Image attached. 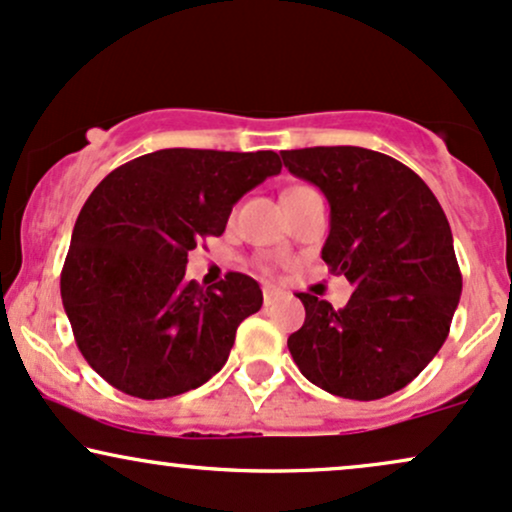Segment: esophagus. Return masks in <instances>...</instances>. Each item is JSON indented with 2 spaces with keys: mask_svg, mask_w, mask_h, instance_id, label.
<instances>
[{
  "mask_svg": "<svg viewBox=\"0 0 512 512\" xmlns=\"http://www.w3.org/2000/svg\"><path fill=\"white\" fill-rule=\"evenodd\" d=\"M262 295H264V305H274V303H279V300H281L286 293H283L281 288H276V286H264Z\"/></svg>",
  "mask_w": 512,
  "mask_h": 512,
  "instance_id": "esophagus-1",
  "label": "esophagus"
}]
</instances>
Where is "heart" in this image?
<instances>
[{
	"label": "heart",
	"mask_w": 512,
	"mask_h": 512,
	"mask_svg": "<svg viewBox=\"0 0 512 512\" xmlns=\"http://www.w3.org/2000/svg\"><path fill=\"white\" fill-rule=\"evenodd\" d=\"M293 190H295V188H293Z\"/></svg>",
	"instance_id": "heart-1"
}]
</instances>
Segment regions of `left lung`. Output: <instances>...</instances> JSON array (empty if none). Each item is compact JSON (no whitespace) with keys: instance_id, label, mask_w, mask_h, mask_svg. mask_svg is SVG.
<instances>
[{"instance_id":"1","label":"left lung","mask_w":512,"mask_h":512,"mask_svg":"<svg viewBox=\"0 0 512 512\" xmlns=\"http://www.w3.org/2000/svg\"><path fill=\"white\" fill-rule=\"evenodd\" d=\"M281 157L329 200L322 260L353 286L341 310L298 293L305 324L288 336L293 362L334 396H391L439 353L463 291L446 214L415 171L381 152L341 145Z\"/></svg>"}]
</instances>
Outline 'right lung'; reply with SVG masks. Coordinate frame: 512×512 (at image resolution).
<instances>
[{"label": "right lung", "mask_w": 512, "mask_h": 512, "mask_svg": "<svg viewBox=\"0 0 512 512\" xmlns=\"http://www.w3.org/2000/svg\"><path fill=\"white\" fill-rule=\"evenodd\" d=\"M276 174L272 150L171 147L92 190L73 226L61 300L78 350L114 389L181 396L226 365L238 324L262 307L260 283L229 272L205 291L186 279L188 252L221 236L240 197Z\"/></svg>", "instance_id": "1"}]
</instances>
